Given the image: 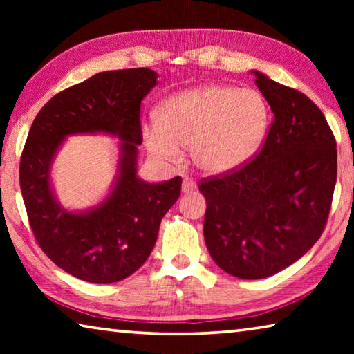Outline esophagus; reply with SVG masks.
<instances>
[{
	"mask_svg": "<svg viewBox=\"0 0 354 354\" xmlns=\"http://www.w3.org/2000/svg\"><path fill=\"white\" fill-rule=\"evenodd\" d=\"M196 187H198V185H196V183L192 181V179H189V178H185L184 181H183V192H184V194L194 192V190H196Z\"/></svg>",
	"mask_w": 354,
	"mask_h": 354,
	"instance_id": "esophagus-1",
	"label": "esophagus"
}]
</instances>
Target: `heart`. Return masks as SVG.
I'll list each match as a JSON object with an SVG mask.
<instances>
[{"instance_id":"heart-1","label":"heart","mask_w":354,"mask_h":354,"mask_svg":"<svg viewBox=\"0 0 354 354\" xmlns=\"http://www.w3.org/2000/svg\"><path fill=\"white\" fill-rule=\"evenodd\" d=\"M142 127L153 158L169 164L190 148L192 162L207 175L241 169L259 151L270 128V106L254 88L205 84L170 95Z\"/></svg>"}]
</instances>
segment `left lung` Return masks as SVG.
<instances>
[{
    "label": "left lung",
    "instance_id": "left-lung-1",
    "mask_svg": "<svg viewBox=\"0 0 354 354\" xmlns=\"http://www.w3.org/2000/svg\"><path fill=\"white\" fill-rule=\"evenodd\" d=\"M274 115L261 153L230 175L201 183L205 241L221 270L262 279L319 241L337 178L335 139L306 95L251 70Z\"/></svg>",
    "mask_w": 354,
    "mask_h": 354
}]
</instances>
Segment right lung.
I'll list each match as a JSON object with an SVG mask.
<instances>
[{
  "instance_id": "1",
  "label": "right lung",
  "mask_w": 354,
  "mask_h": 354,
  "mask_svg": "<svg viewBox=\"0 0 354 354\" xmlns=\"http://www.w3.org/2000/svg\"><path fill=\"white\" fill-rule=\"evenodd\" d=\"M158 86L149 68L101 71L53 97L35 117L20 162V187L32 232L45 254L87 283L128 278L145 263L159 225L181 195V181L151 184L137 175L140 103ZM115 136L118 171L106 195L67 209L52 184V164L70 135Z\"/></svg>"
}]
</instances>
